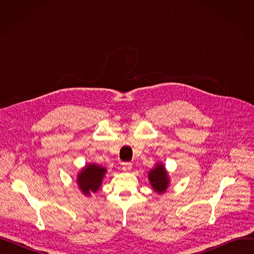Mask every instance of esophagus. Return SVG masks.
Returning a JSON list of instances; mask_svg holds the SVG:
<instances>
[{
	"mask_svg": "<svg viewBox=\"0 0 254 254\" xmlns=\"http://www.w3.org/2000/svg\"><path fill=\"white\" fill-rule=\"evenodd\" d=\"M131 163H123V170H125V171H129L130 170V168H131Z\"/></svg>",
	"mask_w": 254,
	"mask_h": 254,
	"instance_id": "34e87169",
	"label": "esophagus"
}]
</instances>
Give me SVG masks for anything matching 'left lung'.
Segmentation results:
<instances>
[{"label": "left lung", "instance_id": "left-lung-1", "mask_svg": "<svg viewBox=\"0 0 254 254\" xmlns=\"http://www.w3.org/2000/svg\"><path fill=\"white\" fill-rule=\"evenodd\" d=\"M148 176L152 188L155 191L159 193L166 191L169 184V179L165 167L163 165H156V167L149 172Z\"/></svg>", "mask_w": 254, "mask_h": 254}]
</instances>
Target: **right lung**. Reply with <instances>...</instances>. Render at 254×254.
Segmentation results:
<instances>
[{
	"instance_id": "add662e5",
	"label": "right lung",
	"mask_w": 254,
	"mask_h": 254,
	"mask_svg": "<svg viewBox=\"0 0 254 254\" xmlns=\"http://www.w3.org/2000/svg\"><path fill=\"white\" fill-rule=\"evenodd\" d=\"M106 169L95 164L88 165L78 175V184L80 190L86 195L90 192H96L101 186Z\"/></svg>"
}]
</instances>
